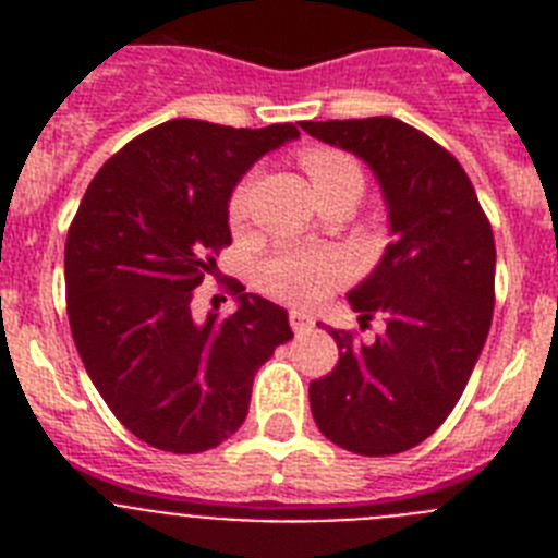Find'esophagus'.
<instances>
[{
    "label": "esophagus",
    "mask_w": 558,
    "mask_h": 558,
    "mask_svg": "<svg viewBox=\"0 0 558 558\" xmlns=\"http://www.w3.org/2000/svg\"><path fill=\"white\" fill-rule=\"evenodd\" d=\"M290 327H293L295 335H304L315 327L313 315L302 313V310H290Z\"/></svg>",
    "instance_id": "obj_1"
}]
</instances>
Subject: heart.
Listing matches in <instances>:
<instances>
[{"instance_id":"1","label":"heart","mask_w":558,"mask_h":558,"mask_svg":"<svg viewBox=\"0 0 558 558\" xmlns=\"http://www.w3.org/2000/svg\"><path fill=\"white\" fill-rule=\"evenodd\" d=\"M302 165L307 170L310 181H313L315 192L343 184V181L360 184L357 165L338 150H324V147L307 150ZM229 211L231 220H240L245 215V186H236V192L231 195ZM347 270V259L338 251L288 248L282 254L270 256L268 263L263 265V270H259V284L270 295H276V299L310 304L318 302L322 295H327L338 282H343Z\"/></svg>"}]
</instances>
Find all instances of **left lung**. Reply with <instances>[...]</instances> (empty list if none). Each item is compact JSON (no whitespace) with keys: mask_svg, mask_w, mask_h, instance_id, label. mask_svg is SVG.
Segmentation results:
<instances>
[{"mask_svg":"<svg viewBox=\"0 0 558 558\" xmlns=\"http://www.w3.org/2000/svg\"><path fill=\"white\" fill-rule=\"evenodd\" d=\"M357 156L388 211L379 263L347 293L360 324L386 318L374 343L329 329L338 366L310 383V411L329 441L357 456H397L450 416L492 327L495 236L472 181L441 145L393 117L302 122Z\"/></svg>","mask_w":558,"mask_h":558,"instance_id":"left-lung-1","label":"left lung"}]
</instances>
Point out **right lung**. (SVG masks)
Here are the masks:
<instances>
[{"label":"right lung","instance_id":"obj_1","mask_svg":"<svg viewBox=\"0 0 558 558\" xmlns=\"http://www.w3.org/2000/svg\"><path fill=\"white\" fill-rule=\"evenodd\" d=\"M290 122L170 120L128 142L88 184L66 236V310L88 377L113 416L156 450L204 452L245 422L254 377L293 338L288 310L236 293L220 322L192 290L231 245L229 201Z\"/></svg>","mask_w":558,"mask_h":558}]
</instances>
